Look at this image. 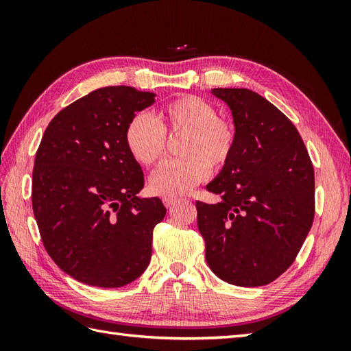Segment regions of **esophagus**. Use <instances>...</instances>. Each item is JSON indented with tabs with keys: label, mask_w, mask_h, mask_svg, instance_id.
Wrapping results in <instances>:
<instances>
[{
	"label": "esophagus",
	"mask_w": 351,
	"mask_h": 351,
	"mask_svg": "<svg viewBox=\"0 0 351 351\" xmlns=\"http://www.w3.org/2000/svg\"><path fill=\"white\" fill-rule=\"evenodd\" d=\"M164 205L167 206V208H171V206H174L177 202H178V199H176V197H164Z\"/></svg>",
	"instance_id": "34e87169"
}]
</instances>
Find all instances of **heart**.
I'll return each mask as SVG.
<instances>
[{
    "label": "heart",
    "mask_w": 351,
    "mask_h": 351,
    "mask_svg": "<svg viewBox=\"0 0 351 351\" xmlns=\"http://www.w3.org/2000/svg\"><path fill=\"white\" fill-rule=\"evenodd\" d=\"M183 137L180 156L156 169L151 192L164 197L189 193L212 169L224 168L236 151L237 132L228 119L218 115L210 102L184 95L164 104L155 114H137L127 124L125 146L137 164L154 167L165 155L167 137Z\"/></svg>",
    "instance_id": "1"
}]
</instances>
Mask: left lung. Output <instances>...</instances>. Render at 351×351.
<instances>
[{"label": "left lung", "mask_w": 351, "mask_h": 351, "mask_svg": "<svg viewBox=\"0 0 351 351\" xmlns=\"http://www.w3.org/2000/svg\"><path fill=\"white\" fill-rule=\"evenodd\" d=\"M237 132L230 162L206 186L221 199L196 202L205 258L218 278L259 287L291 267L315 217V171L294 124L259 93L210 90Z\"/></svg>", "instance_id": "1"}]
</instances>
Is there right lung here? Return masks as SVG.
I'll return each mask as SVG.
<instances>
[{
    "mask_svg": "<svg viewBox=\"0 0 351 351\" xmlns=\"http://www.w3.org/2000/svg\"><path fill=\"white\" fill-rule=\"evenodd\" d=\"M156 95L130 86L88 93L48 124L32 176V206L42 243L83 284L117 289L139 278L152 232L167 209L141 197L143 171L125 146L133 117Z\"/></svg>",
    "mask_w": 351,
    "mask_h": 351,
    "instance_id": "add662e5",
    "label": "right lung"
}]
</instances>
